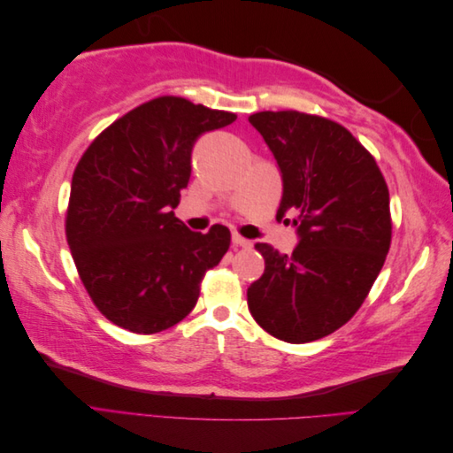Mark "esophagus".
<instances>
[{
    "instance_id": "esophagus-1",
    "label": "esophagus",
    "mask_w": 453,
    "mask_h": 453,
    "mask_svg": "<svg viewBox=\"0 0 453 453\" xmlns=\"http://www.w3.org/2000/svg\"><path fill=\"white\" fill-rule=\"evenodd\" d=\"M232 243H234V248H251V245H253L250 240H245L238 234H232Z\"/></svg>"
}]
</instances>
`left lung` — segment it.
<instances>
[{"label":"left lung","instance_id":"1","mask_svg":"<svg viewBox=\"0 0 453 453\" xmlns=\"http://www.w3.org/2000/svg\"><path fill=\"white\" fill-rule=\"evenodd\" d=\"M250 122L278 162L276 219L296 213L298 243L293 255L255 245L265 273L250 285L248 306L268 334L306 344L348 323L376 281L391 243L389 190L338 122L298 111H260Z\"/></svg>","mask_w":453,"mask_h":453}]
</instances>
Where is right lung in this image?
<instances>
[{
    "mask_svg": "<svg viewBox=\"0 0 453 453\" xmlns=\"http://www.w3.org/2000/svg\"><path fill=\"white\" fill-rule=\"evenodd\" d=\"M234 113L162 96L115 120L81 157L65 217L81 281L105 318L155 334L196 306L203 273L221 263L230 230H188L173 210L202 134Z\"/></svg>",
    "mask_w": 453,
    "mask_h": 453,
    "instance_id": "add662e5",
    "label": "right lung"
}]
</instances>
